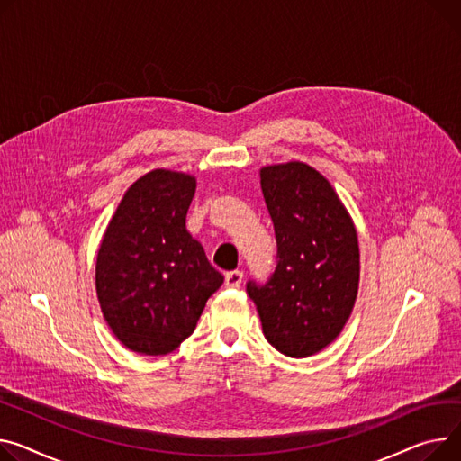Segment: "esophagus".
I'll return each instance as SVG.
<instances>
[{
	"label": "esophagus",
	"mask_w": 461,
	"mask_h": 461,
	"mask_svg": "<svg viewBox=\"0 0 461 461\" xmlns=\"http://www.w3.org/2000/svg\"><path fill=\"white\" fill-rule=\"evenodd\" d=\"M242 278H244V274H242L240 270L226 272V276H224V285H226V287H240Z\"/></svg>",
	"instance_id": "34e87169"
}]
</instances>
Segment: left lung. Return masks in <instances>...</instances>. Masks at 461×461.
Instances as JSON below:
<instances>
[{"label": "left lung", "mask_w": 461, "mask_h": 461, "mask_svg": "<svg viewBox=\"0 0 461 461\" xmlns=\"http://www.w3.org/2000/svg\"><path fill=\"white\" fill-rule=\"evenodd\" d=\"M278 263L265 285L247 284L267 341L289 357L326 348L345 328L359 285L354 222L330 181L305 163L261 168Z\"/></svg>", "instance_id": "obj_1"}]
</instances>
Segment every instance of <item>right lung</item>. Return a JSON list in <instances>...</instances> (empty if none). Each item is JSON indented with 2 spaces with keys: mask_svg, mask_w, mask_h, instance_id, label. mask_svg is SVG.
Returning a JSON list of instances; mask_svg holds the SVG:
<instances>
[{
  "mask_svg": "<svg viewBox=\"0 0 461 461\" xmlns=\"http://www.w3.org/2000/svg\"><path fill=\"white\" fill-rule=\"evenodd\" d=\"M196 179L151 170L126 191L102 239L96 293L102 313L126 348L161 356L194 331L224 276L185 228Z\"/></svg>",
  "mask_w": 461,
  "mask_h": 461,
  "instance_id": "add662e5",
  "label": "right lung"
}]
</instances>
